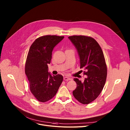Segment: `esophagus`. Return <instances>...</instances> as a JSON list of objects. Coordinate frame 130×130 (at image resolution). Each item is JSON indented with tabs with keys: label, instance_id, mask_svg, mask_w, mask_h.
Returning a JSON list of instances; mask_svg holds the SVG:
<instances>
[{
	"label": "esophagus",
	"instance_id": "34e87169",
	"mask_svg": "<svg viewBox=\"0 0 130 130\" xmlns=\"http://www.w3.org/2000/svg\"><path fill=\"white\" fill-rule=\"evenodd\" d=\"M71 80V79L70 78H68V77H64V80H65V81H69V80Z\"/></svg>",
	"mask_w": 130,
	"mask_h": 130
}]
</instances>
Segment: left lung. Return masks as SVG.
I'll list each match as a JSON object with an SVG mask.
<instances>
[{"mask_svg": "<svg viewBox=\"0 0 130 130\" xmlns=\"http://www.w3.org/2000/svg\"><path fill=\"white\" fill-rule=\"evenodd\" d=\"M68 38L78 50L80 68L85 70L83 74L87 76L84 82L74 78L77 87L72 94L79 102L88 104L99 96L106 82L107 66L104 54L99 44L91 37L73 35Z\"/></svg>", "mask_w": 130, "mask_h": 130, "instance_id": "left-lung-1", "label": "left lung"}]
</instances>
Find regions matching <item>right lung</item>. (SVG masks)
Returning a JSON list of instances; mask_svg holds the SVG:
<instances>
[{"mask_svg":"<svg viewBox=\"0 0 130 130\" xmlns=\"http://www.w3.org/2000/svg\"><path fill=\"white\" fill-rule=\"evenodd\" d=\"M64 36L44 35L36 39L30 47L25 64V73L30 90L39 101L45 102L55 95L63 81L61 75L51 76L48 71L54 47Z\"/></svg>","mask_w":130,"mask_h":130,"instance_id":"right-lung-1","label":"right lung"}]
</instances>
